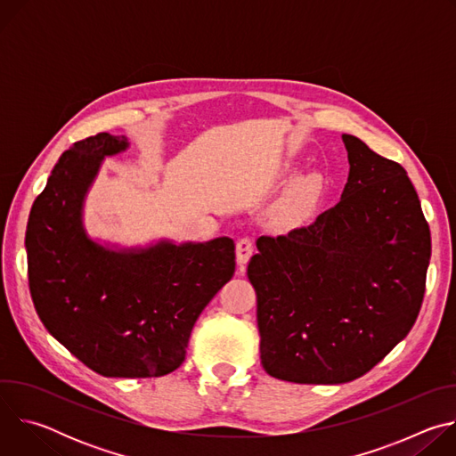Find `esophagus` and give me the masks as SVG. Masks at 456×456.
<instances>
[{
	"label": "esophagus",
	"mask_w": 456,
	"mask_h": 456,
	"mask_svg": "<svg viewBox=\"0 0 456 456\" xmlns=\"http://www.w3.org/2000/svg\"><path fill=\"white\" fill-rule=\"evenodd\" d=\"M252 252H254V243H252V240H250L248 236L240 238L238 243H236V259H238V265H245V264L248 262V259H250Z\"/></svg>",
	"instance_id": "obj_1"
}]
</instances>
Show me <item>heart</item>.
Masks as SVG:
<instances>
[{
	"label": "heart",
	"mask_w": 456,
	"mask_h": 456,
	"mask_svg": "<svg viewBox=\"0 0 456 456\" xmlns=\"http://www.w3.org/2000/svg\"><path fill=\"white\" fill-rule=\"evenodd\" d=\"M322 191H324V183L319 175H306V176L299 178L287 192V197L281 206L283 213L297 215V213L315 208L322 197Z\"/></svg>",
	"instance_id": "b5f03b06"
}]
</instances>
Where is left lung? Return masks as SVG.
<instances>
[{"mask_svg":"<svg viewBox=\"0 0 456 456\" xmlns=\"http://www.w3.org/2000/svg\"><path fill=\"white\" fill-rule=\"evenodd\" d=\"M350 175L314 224L259 236L247 267L265 371L297 384L359 379L403 341L426 292L431 234L406 169L343 135Z\"/></svg>","mask_w":456,"mask_h":456,"instance_id":"obj_1","label":"left lung"}]
</instances>
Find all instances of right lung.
<instances>
[{
	"mask_svg": "<svg viewBox=\"0 0 456 456\" xmlns=\"http://www.w3.org/2000/svg\"><path fill=\"white\" fill-rule=\"evenodd\" d=\"M126 137L97 134L55 164L30 209L28 287L45 329L104 377H162L185 359L191 330L234 274V241L159 243L115 252L94 243L81 208L106 155Z\"/></svg>",
	"mask_w": 456,
	"mask_h": 456,
	"instance_id": "add662e5",
	"label": "right lung"
}]
</instances>
